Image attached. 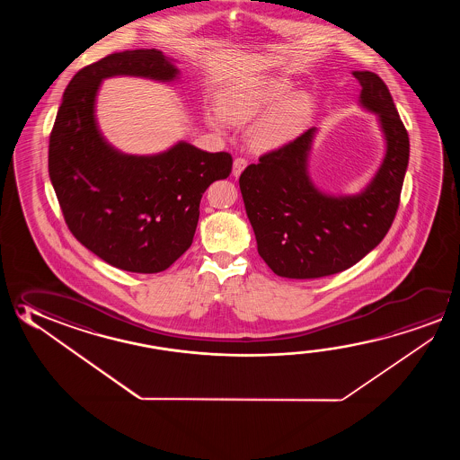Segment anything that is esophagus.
Segmentation results:
<instances>
[{
	"label": "esophagus",
	"instance_id": "34e87169",
	"mask_svg": "<svg viewBox=\"0 0 460 460\" xmlns=\"http://www.w3.org/2000/svg\"><path fill=\"white\" fill-rule=\"evenodd\" d=\"M247 166V158L237 157L234 160L233 174L234 176H239L243 172V168Z\"/></svg>",
	"mask_w": 460,
	"mask_h": 460
}]
</instances>
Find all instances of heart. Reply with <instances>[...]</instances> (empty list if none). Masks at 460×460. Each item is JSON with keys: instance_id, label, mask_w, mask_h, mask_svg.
<instances>
[{"instance_id": "1", "label": "heart", "mask_w": 460, "mask_h": 460, "mask_svg": "<svg viewBox=\"0 0 460 460\" xmlns=\"http://www.w3.org/2000/svg\"><path fill=\"white\" fill-rule=\"evenodd\" d=\"M290 93L286 80H264L252 86H243L227 94L219 104V113L233 125H247L270 107L278 104ZM309 111L306 94H294L282 101L268 117L250 129V143L256 149H266L286 141L294 135ZM211 125L221 127L217 117H210Z\"/></svg>"}]
</instances>
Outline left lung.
<instances>
[{"label":"left lung","instance_id":"obj_1","mask_svg":"<svg viewBox=\"0 0 460 460\" xmlns=\"http://www.w3.org/2000/svg\"><path fill=\"white\" fill-rule=\"evenodd\" d=\"M361 102L378 113L386 155L359 196H323L306 172L314 128L264 152L239 178L258 253L278 276L316 279L351 268L376 249L398 211L409 162V135L392 94L374 72H353Z\"/></svg>","mask_w":460,"mask_h":460}]
</instances>
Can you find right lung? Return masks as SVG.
<instances>
[{
  "label": "right lung",
  "mask_w": 460,
  "mask_h": 460,
  "mask_svg": "<svg viewBox=\"0 0 460 460\" xmlns=\"http://www.w3.org/2000/svg\"><path fill=\"white\" fill-rule=\"evenodd\" d=\"M157 49L109 54L76 72L49 135L48 168L70 233L94 255L129 272L165 271L190 247L200 199L233 170L229 152L188 143L154 157L123 155L99 135L94 98L102 78L173 80Z\"/></svg>",
  "instance_id": "right-lung-1"
}]
</instances>
